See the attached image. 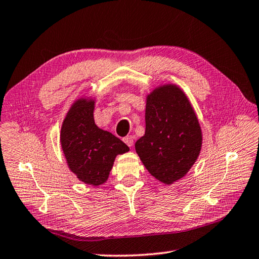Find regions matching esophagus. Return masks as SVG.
I'll list each match as a JSON object with an SVG mask.
<instances>
[{
  "instance_id": "obj_1",
  "label": "esophagus",
  "mask_w": 259,
  "mask_h": 259,
  "mask_svg": "<svg viewBox=\"0 0 259 259\" xmlns=\"http://www.w3.org/2000/svg\"><path fill=\"white\" fill-rule=\"evenodd\" d=\"M123 141H124V143H125L126 145L130 146V147H132V146H133V143H134V137L132 136V135H128V136L124 137Z\"/></svg>"
}]
</instances>
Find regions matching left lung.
Returning a JSON list of instances; mask_svg holds the SVG:
<instances>
[{"label":"left lung","mask_w":259,"mask_h":259,"mask_svg":"<svg viewBox=\"0 0 259 259\" xmlns=\"http://www.w3.org/2000/svg\"><path fill=\"white\" fill-rule=\"evenodd\" d=\"M203 144L202 127L191 101L180 86L167 83L146 95L145 134L135 151L149 174L170 185L185 176Z\"/></svg>","instance_id":"obj_1"}]
</instances>
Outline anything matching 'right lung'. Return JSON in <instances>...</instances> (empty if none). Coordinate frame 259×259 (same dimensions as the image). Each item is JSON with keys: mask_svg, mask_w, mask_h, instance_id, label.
<instances>
[{"mask_svg": "<svg viewBox=\"0 0 259 259\" xmlns=\"http://www.w3.org/2000/svg\"><path fill=\"white\" fill-rule=\"evenodd\" d=\"M95 97L75 100L61 126L60 143L68 168L88 185L107 182L117 155L130 151L118 137L100 128L94 120Z\"/></svg>", "mask_w": 259, "mask_h": 259, "instance_id": "1", "label": "right lung"}]
</instances>
